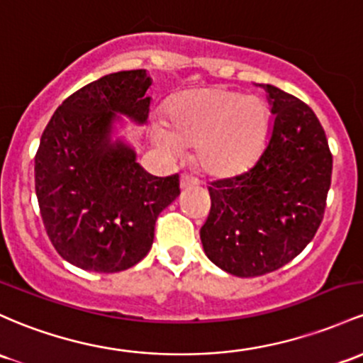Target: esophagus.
I'll return each mask as SVG.
<instances>
[{"mask_svg": "<svg viewBox=\"0 0 363 363\" xmlns=\"http://www.w3.org/2000/svg\"><path fill=\"white\" fill-rule=\"evenodd\" d=\"M198 184L196 179L189 177V175H181V189H191Z\"/></svg>", "mask_w": 363, "mask_h": 363, "instance_id": "obj_1", "label": "esophagus"}]
</instances>
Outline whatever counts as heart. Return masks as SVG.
Here are the masks:
<instances>
[{"label": "heart", "instance_id": "obj_1", "mask_svg": "<svg viewBox=\"0 0 363 363\" xmlns=\"http://www.w3.org/2000/svg\"><path fill=\"white\" fill-rule=\"evenodd\" d=\"M167 122L169 127H153L160 148L179 153L196 143L198 165L222 175L242 169L257 155L269 127V110L260 98L215 87L175 98L167 108Z\"/></svg>", "mask_w": 363, "mask_h": 363}]
</instances>
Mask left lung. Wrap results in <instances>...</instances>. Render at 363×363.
Segmentation results:
<instances>
[{"instance_id":"left-lung-1","label":"left lung","mask_w":363,"mask_h":363,"mask_svg":"<svg viewBox=\"0 0 363 363\" xmlns=\"http://www.w3.org/2000/svg\"><path fill=\"white\" fill-rule=\"evenodd\" d=\"M274 122L245 172L212 181V208L200 230L206 257L238 277L281 269L315 236L333 174L328 138L313 110L264 86Z\"/></svg>"}]
</instances>
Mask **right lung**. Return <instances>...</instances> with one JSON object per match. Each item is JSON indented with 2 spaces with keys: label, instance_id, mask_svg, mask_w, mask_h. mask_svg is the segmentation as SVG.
Segmentation results:
<instances>
[{
  "label": "right lung",
  "instance_id": "add662e5",
  "mask_svg": "<svg viewBox=\"0 0 363 363\" xmlns=\"http://www.w3.org/2000/svg\"><path fill=\"white\" fill-rule=\"evenodd\" d=\"M146 70L108 74L70 94L53 113L35 153V194L58 255L79 269L113 274L150 252L155 224L181 194L179 174L150 175L136 151L111 139L117 115L145 123Z\"/></svg>",
  "mask_w": 363,
  "mask_h": 363
}]
</instances>
